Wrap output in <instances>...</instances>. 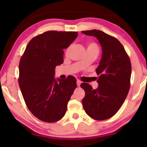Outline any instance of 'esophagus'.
Returning <instances> with one entry per match:
<instances>
[{
  "label": "esophagus",
  "instance_id": "obj_1",
  "mask_svg": "<svg viewBox=\"0 0 147 147\" xmlns=\"http://www.w3.org/2000/svg\"><path fill=\"white\" fill-rule=\"evenodd\" d=\"M81 83H82V82H81V81H80V80H77V86H80V84H81Z\"/></svg>",
  "mask_w": 147,
  "mask_h": 147
}]
</instances>
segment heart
Listing matches in <instances>:
<instances>
[{"label":"heart","mask_w":147,"mask_h":147,"mask_svg":"<svg viewBox=\"0 0 147 147\" xmlns=\"http://www.w3.org/2000/svg\"><path fill=\"white\" fill-rule=\"evenodd\" d=\"M70 49V47L67 48V53H68ZM98 45H96V43H90L88 44V49H87V51H98Z\"/></svg>","instance_id":"b5f03b06"}]
</instances>
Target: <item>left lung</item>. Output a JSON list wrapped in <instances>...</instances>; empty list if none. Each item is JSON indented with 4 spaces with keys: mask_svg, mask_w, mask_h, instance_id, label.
Segmentation results:
<instances>
[{
    "mask_svg": "<svg viewBox=\"0 0 147 147\" xmlns=\"http://www.w3.org/2000/svg\"><path fill=\"white\" fill-rule=\"evenodd\" d=\"M97 38L102 54L96 69L98 87L94 90L88 83H82L85 91L82 100L84 110L98 120L108 119L118 111L130 89L131 63L123 45L117 39L100 30L82 31Z\"/></svg>",
    "mask_w": 147,
    "mask_h": 147,
    "instance_id": "8db88e82",
    "label": "left lung"
}]
</instances>
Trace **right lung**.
<instances>
[{"mask_svg":"<svg viewBox=\"0 0 147 147\" xmlns=\"http://www.w3.org/2000/svg\"><path fill=\"white\" fill-rule=\"evenodd\" d=\"M78 32L49 31L33 38L19 66V84L26 105L38 119L55 122L65 115L67 103L77 87L76 79L55 78V69L63 62V49Z\"/></svg>","mask_w":147,"mask_h":147,"instance_id":"obj_1","label":"right lung"}]
</instances>
